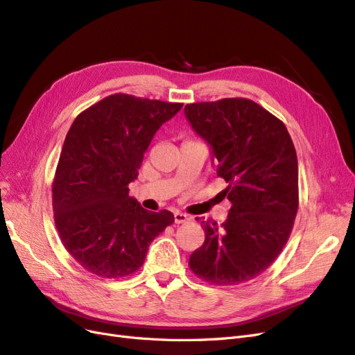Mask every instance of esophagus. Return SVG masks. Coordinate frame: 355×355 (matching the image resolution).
<instances>
[{
	"mask_svg": "<svg viewBox=\"0 0 355 355\" xmlns=\"http://www.w3.org/2000/svg\"><path fill=\"white\" fill-rule=\"evenodd\" d=\"M189 220H191L189 214L182 213V211H175V222H176V223H187V222H189Z\"/></svg>",
	"mask_w": 355,
	"mask_h": 355,
	"instance_id": "esophagus-1",
	"label": "esophagus"
}]
</instances>
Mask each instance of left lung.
Here are the masks:
<instances>
[{"instance_id": "obj_1", "label": "left lung", "mask_w": 355, "mask_h": 355, "mask_svg": "<svg viewBox=\"0 0 355 355\" xmlns=\"http://www.w3.org/2000/svg\"><path fill=\"white\" fill-rule=\"evenodd\" d=\"M192 128L211 146L231 201L220 227L201 222L202 245L189 256L201 280L218 286L250 282L282 253L299 206L297 157L282 120L250 99L185 106Z\"/></svg>"}]
</instances>
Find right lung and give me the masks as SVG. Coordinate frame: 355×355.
I'll use <instances>...</instances> for the list:
<instances>
[{"instance_id": "1", "label": "right lung", "mask_w": 355, "mask_h": 355, "mask_svg": "<svg viewBox=\"0 0 355 355\" xmlns=\"http://www.w3.org/2000/svg\"><path fill=\"white\" fill-rule=\"evenodd\" d=\"M184 103L116 93L72 123L53 180V211L62 244L84 270L123 278L145 262L148 247L175 222L128 196L158 128Z\"/></svg>"}]
</instances>
